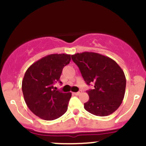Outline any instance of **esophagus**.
I'll return each instance as SVG.
<instances>
[{
  "label": "esophagus",
  "instance_id": "34e87169",
  "mask_svg": "<svg viewBox=\"0 0 146 146\" xmlns=\"http://www.w3.org/2000/svg\"><path fill=\"white\" fill-rule=\"evenodd\" d=\"M81 92H82V91L80 90V91H78V92H74V94L76 95H80V94H81Z\"/></svg>",
  "mask_w": 146,
  "mask_h": 146
}]
</instances>
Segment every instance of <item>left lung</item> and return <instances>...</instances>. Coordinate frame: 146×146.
<instances>
[{"mask_svg": "<svg viewBox=\"0 0 146 146\" xmlns=\"http://www.w3.org/2000/svg\"><path fill=\"white\" fill-rule=\"evenodd\" d=\"M88 85L94 84V89L87 91L89 100L84 104L88 112L105 117L119 108L124 98L126 77L116 61L94 52L78 53L71 55Z\"/></svg>", "mask_w": 146, "mask_h": 146, "instance_id": "1", "label": "left lung"}]
</instances>
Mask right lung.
Returning <instances> with one entry per match:
<instances>
[{
	"label": "right lung",
	"mask_w": 146,
	"mask_h": 146,
	"mask_svg": "<svg viewBox=\"0 0 146 146\" xmlns=\"http://www.w3.org/2000/svg\"><path fill=\"white\" fill-rule=\"evenodd\" d=\"M70 61V54H50L34 63L26 70L22 82L24 99L28 108L39 118L54 120L67 111L71 92L56 90L54 84L61 83L62 70Z\"/></svg>",
	"instance_id": "add662e5"
}]
</instances>
